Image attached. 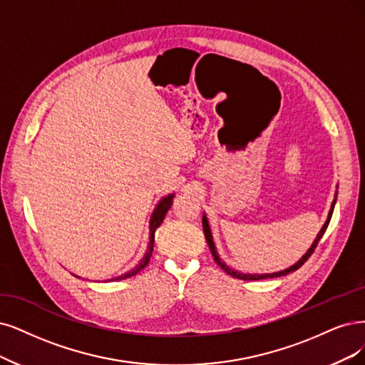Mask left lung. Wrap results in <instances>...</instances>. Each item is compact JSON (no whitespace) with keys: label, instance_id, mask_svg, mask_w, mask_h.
I'll return each instance as SVG.
<instances>
[{"label":"left lung","instance_id":"1","mask_svg":"<svg viewBox=\"0 0 365 365\" xmlns=\"http://www.w3.org/2000/svg\"><path fill=\"white\" fill-rule=\"evenodd\" d=\"M335 201H336V198H334V201H332V206H331V210H329V215H328V220H327V222L323 224V227H322V230L319 232V235H317V237H316V240L313 242V245H312V248H309L308 251H307V254L304 255V257L296 263V264H293L292 267H289V269H286V271H281V272H277V274H264V275H247V274H240V272H236V271H233L232 267H228V266H225V263L224 262H221V259L218 257V254H217V250H215V245H213V240H212V233H210V228H209V224H207V220H206V217H203V230H205V236H206V240H207V245H209V248H210V251H212V255H213V259H215V262H217V264L218 266H221V269H224V272H227L228 275H232V277H235V278H239V279H245V281H252V279H266V278H274V277H282V275H287V274H290V272H293V271H296V269H299L309 257H312V254L314 252V250H316V247H317V244H319V240L322 239V236H323V233L327 232V228H328V224H329V221H331V217H332V212H334V206H335Z\"/></svg>","mask_w":365,"mask_h":365}]
</instances>
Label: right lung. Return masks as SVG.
I'll return each mask as SVG.
<instances>
[{
  "label": "right lung",
  "instance_id": "right-lung-1",
  "mask_svg": "<svg viewBox=\"0 0 365 365\" xmlns=\"http://www.w3.org/2000/svg\"><path fill=\"white\" fill-rule=\"evenodd\" d=\"M173 197L174 195L171 194V195H168L165 198H162V201H159V205L156 206V209H155V212L152 215V220H150V242H148V248H147V252H145V255L143 257V260L138 263L137 267H133L132 271L126 272L125 275H121V277H118L115 279H125V278L137 275L140 271H143V269L148 264V262H150L152 252H153V244H155V232H156V228L162 224V221H164L167 212L170 210V207L173 205Z\"/></svg>",
  "mask_w": 365,
  "mask_h": 365
}]
</instances>
